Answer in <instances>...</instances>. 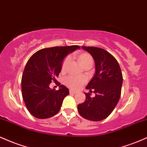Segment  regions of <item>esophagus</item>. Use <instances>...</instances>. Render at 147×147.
I'll use <instances>...</instances> for the list:
<instances>
[{"mask_svg": "<svg viewBox=\"0 0 147 147\" xmlns=\"http://www.w3.org/2000/svg\"><path fill=\"white\" fill-rule=\"evenodd\" d=\"M70 93H77V91H75L72 90H70Z\"/></svg>", "mask_w": 147, "mask_h": 147, "instance_id": "1", "label": "esophagus"}]
</instances>
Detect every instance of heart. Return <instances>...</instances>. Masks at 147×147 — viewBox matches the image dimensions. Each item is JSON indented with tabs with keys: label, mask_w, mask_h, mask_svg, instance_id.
<instances>
[{
	"label": "heart",
	"mask_w": 147,
	"mask_h": 147,
	"mask_svg": "<svg viewBox=\"0 0 147 147\" xmlns=\"http://www.w3.org/2000/svg\"><path fill=\"white\" fill-rule=\"evenodd\" d=\"M76 57H77L79 63L84 68H90L93 65V59L90 54L87 53V52H79L76 55ZM69 61H70L69 57H66L63 60L61 65V69L63 71L66 69L68 65ZM86 78L84 77H74V76H70L65 79V83L72 89L78 90L82 87V86L86 82Z\"/></svg>",
	"instance_id": "1"
}]
</instances>
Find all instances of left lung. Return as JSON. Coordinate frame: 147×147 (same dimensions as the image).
Here are the masks:
<instances>
[{
    "label": "left lung",
    "mask_w": 147,
    "mask_h": 147,
    "mask_svg": "<svg viewBox=\"0 0 147 147\" xmlns=\"http://www.w3.org/2000/svg\"><path fill=\"white\" fill-rule=\"evenodd\" d=\"M95 61V74L86 88V100L77 106L79 114L91 121L104 119L119 102L122 86V74L116 59L106 50L95 47L82 46ZM92 91L96 93L91 97Z\"/></svg>",
    "instance_id": "1"
}]
</instances>
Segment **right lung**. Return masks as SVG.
Returning <instances> with one entry per match:
<instances>
[{"label":"right lung","instance_id":"right-lung-1","mask_svg":"<svg viewBox=\"0 0 147 147\" xmlns=\"http://www.w3.org/2000/svg\"><path fill=\"white\" fill-rule=\"evenodd\" d=\"M77 49L79 45L42 49L28 60L22 76V96L34 117L46 119L58 113L69 90L63 85L58 90L49 86L57 81L64 58Z\"/></svg>","mask_w":147,"mask_h":147}]
</instances>
